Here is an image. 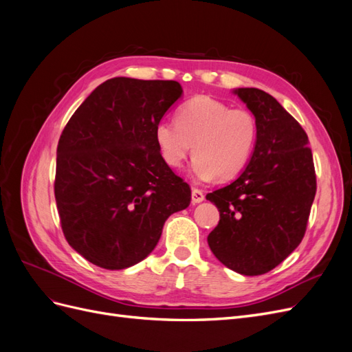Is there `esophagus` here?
Instances as JSON below:
<instances>
[{
    "label": "esophagus",
    "mask_w": 352,
    "mask_h": 352,
    "mask_svg": "<svg viewBox=\"0 0 352 352\" xmlns=\"http://www.w3.org/2000/svg\"><path fill=\"white\" fill-rule=\"evenodd\" d=\"M204 198H206V195L201 189L192 188V204H198V202H202V201H204Z\"/></svg>",
    "instance_id": "34e87169"
}]
</instances>
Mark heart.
I'll use <instances>...</instances> for the list:
<instances>
[{
    "label": "heart",
    "instance_id": "1",
    "mask_svg": "<svg viewBox=\"0 0 352 352\" xmlns=\"http://www.w3.org/2000/svg\"><path fill=\"white\" fill-rule=\"evenodd\" d=\"M154 136L167 166H182L192 148V173L198 179L216 176L228 180L247 167L257 144L258 126L251 111L198 95L180 105L176 122L160 120Z\"/></svg>",
    "mask_w": 352,
    "mask_h": 352
}]
</instances>
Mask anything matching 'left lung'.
Here are the masks:
<instances>
[{"label": "left lung", "mask_w": 352, "mask_h": 352, "mask_svg": "<svg viewBox=\"0 0 352 352\" xmlns=\"http://www.w3.org/2000/svg\"><path fill=\"white\" fill-rule=\"evenodd\" d=\"M235 94L257 120V144L235 182L207 194L220 211L207 241L226 267L258 276L301 243L316 197V170L305 131L276 98L257 88Z\"/></svg>", "instance_id": "1"}]
</instances>
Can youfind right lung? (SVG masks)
Returning <instances> with one entry per match:
<instances>
[{"mask_svg": "<svg viewBox=\"0 0 352 352\" xmlns=\"http://www.w3.org/2000/svg\"><path fill=\"white\" fill-rule=\"evenodd\" d=\"M180 95L176 80L113 78L70 117L57 146L54 195L70 247L98 267L142 261L170 214L190 202L155 144V124Z\"/></svg>", "mask_w": 352, "mask_h": 352, "instance_id": "1", "label": "right lung"}]
</instances>
